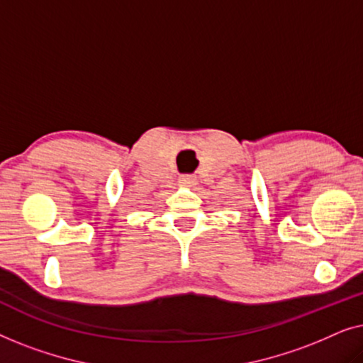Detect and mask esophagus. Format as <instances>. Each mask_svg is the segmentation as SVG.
<instances>
[{
	"mask_svg": "<svg viewBox=\"0 0 363 363\" xmlns=\"http://www.w3.org/2000/svg\"><path fill=\"white\" fill-rule=\"evenodd\" d=\"M178 183H180L182 186H195L196 185V177L183 175V177L178 178Z\"/></svg>",
	"mask_w": 363,
	"mask_h": 363,
	"instance_id": "1",
	"label": "esophagus"
}]
</instances>
